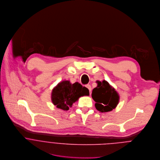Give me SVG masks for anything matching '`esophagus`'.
Wrapping results in <instances>:
<instances>
[{
    "label": "esophagus",
    "mask_w": 160,
    "mask_h": 160,
    "mask_svg": "<svg viewBox=\"0 0 160 160\" xmlns=\"http://www.w3.org/2000/svg\"><path fill=\"white\" fill-rule=\"evenodd\" d=\"M86 87L89 89V92H90V94H91V90H92V88H91V86L89 85V84H87L86 86Z\"/></svg>",
    "instance_id": "esophagus-1"
}]
</instances>
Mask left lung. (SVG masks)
<instances>
[{"label": "left lung", "instance_id": "1", "mask_svg": "<svg viewBox=\"0 0 160 160\" xmlns=\"http://www.w3.org/2000/svg\"><path fill=\"white\" fill-rule=\"evenodd\" d=\"M97 87L92 90V98L95 107L100 112H108L115 109L118 104L120 96L115 89L107 81H96Z\"/></svg>", "mask_w": 160, "mask_h": 160}]
</instances>
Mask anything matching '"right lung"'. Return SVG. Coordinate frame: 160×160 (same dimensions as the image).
Wrapping results in <instances>:
<instances>
[{
	"mask_svg": "<svg viewBox=\"0 0 160 160\" xmlns=\"http://www.w3.org/2000/svg\"><path fill=\"white\" fill-rule=\"evenodd\" d=\"M84 96H89L88 88L78 82L72 84L68 80H64L54 87L51 99L54 106L66 111L72 106L73 103L78 101L79 98Z\"/></svg>",
	"mask_w": 160,
	"mask_h": 160,
	"instance_id": "obj_1",
	"label": "right lung"
}]
</instances>
